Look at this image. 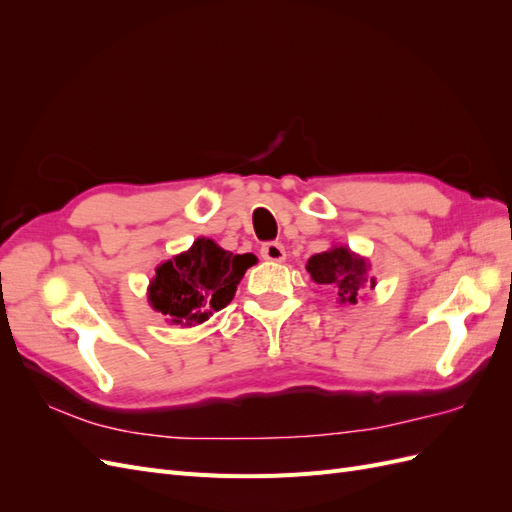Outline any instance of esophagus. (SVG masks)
Here are the masks:
<instances>
[{"instance_id": "1", "label": "esophagus", "mask_w": 512, "mask_h": 512, "mask_svg": "<svg viewBox=\"0 0 512 512\" xmlns=\"http://www.w3.org/2000/svg\"><path fill=\"white\" fill-rule=\"evenodd\" d=\"M260 256L265 258V260H269V262H282L286 258V250H284L282 243L269 241V243H265V245L260 247Z\"/></svg>"}]
</instances>
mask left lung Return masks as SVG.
Here are the masks:
<instances>
[{"mask_svg": "<svg viewBox=\"0 0 512 512\" xmlns=\"http://www.w3.org/2000/svg\"><path fill=\"white\" fill-rule=\"evenodd\" d=\"M312 280L331 290L339 303L356 305L363 288L374 290L376 277L369 275V262L350 252L346 245H335L329 252L314 254L307 260Z\"/></svg>", "mask_w": 512, "mask_h": 512, "instance_id": "obj_1", "label": "left lung"}]
</instances>
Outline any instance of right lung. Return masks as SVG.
<instances>
[{
	"label": "right lung",
	"mask_w": 512,
	"mask_h": 512,
	"mask_svg": "<svg viewBox=\"0 0 512 512\" xmlns=\"http://www.w3.org/2000/svg\"><path fill=\"white\" fill-rule=\"evenodd\" d=\"M254 262L252 254H230L215 241L200 237L188 252L156 269L149 303L173 324H200L232 301L237 284Z\"/></svg>",
	"instance_id": "1"
}]
</instances>
